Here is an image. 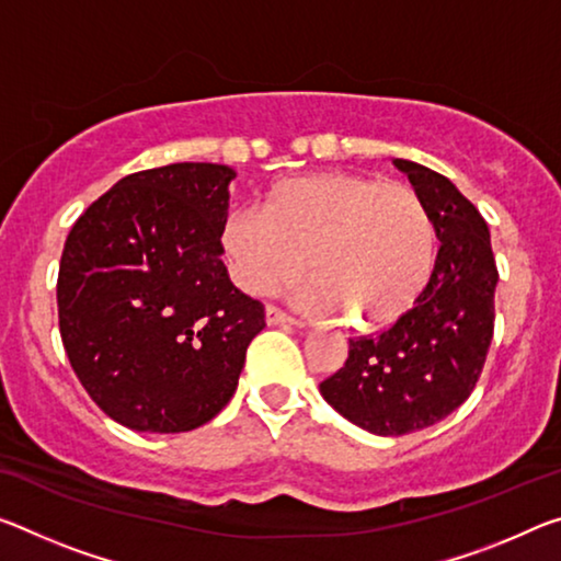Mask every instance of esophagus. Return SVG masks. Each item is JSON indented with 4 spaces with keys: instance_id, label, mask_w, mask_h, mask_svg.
Here are the masks:
<instances>
[{
    "instance_id": "esophagus-1",
    "label": "esophagus",
    "mask_w": 561,
    "mask_h": 561,
    "mask_svg": "<svg viewBox=\"0 0 561 561\" xmlns=\"http://www.w3.org/2000/svg\"><path fill=\"white\" fill-rule=\"evenodd\" d=\"M264 319H266V324H297L295 317L287 314V312H282V309L274 307V305H266L264 307Z\"/></svg>"
}]
</instances>
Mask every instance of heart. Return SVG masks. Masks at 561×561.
<instances>
[{
	"label": "heart",
	"mask_w": 561,
	"mask_h": 561,
	"mask_svg": "<svg viewBox=\"0 0 561 561\" xmlns=\"http://www.w3.org/2000/svg\"><path fill=\"white\" fill-rule=\"evenodd\" d=\"M221 252L249 295L314 277L312 301L357 329L402 319L430 282L434 225L424 199L402 182L319 172L274 184L262 209H234Z\"/></svg>",
	"instance_id": "1"
}]
</instances>
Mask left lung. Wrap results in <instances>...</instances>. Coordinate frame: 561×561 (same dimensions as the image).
<instances>
[{
  "mask_svg": "<svg viewBox=\"0 0 561 561\" xmlns=\"http://www.w3.org/2000/svg\"><path fill=\"white\" fill-rule=\"evenodd\" d=\"M442 242L430 282L409 312L377 336L350 340L344 367L319 392L344 420L379 437L437 424L467 402L494 334L500 282L489 227L447 176L407 159Z\"/></svg>",
  "mask_w": 561,
  "mask_h": 561,
  "instance_id": "1",
  "label": "left lung"
}]
</instances>
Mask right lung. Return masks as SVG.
Returning <instances> with one entry per match:
<instances>
[{
  "mask_svg": "<svg viewBox=\"0 0 561 561\" xmlns=\"http://www.w3.org/2000/svg\"><path fill=\"white\" fill-rule=\"evenodd\" d=\"M232 167L129 174L75 221L57 279L59 332L87 394L114 422L176 434L232 399L262 301L229 282L221 225Z\"/></svg>",
  "mask_w": 561,
  "mask_h": 561,
  "instance_id": "right-lung-1",
  "label": "right lung"
}]
</instances>
